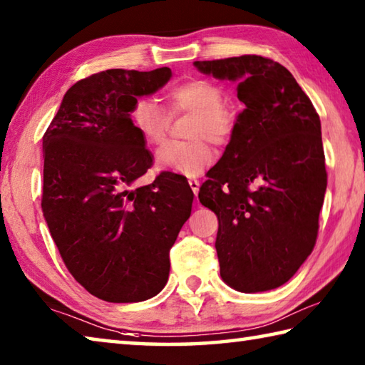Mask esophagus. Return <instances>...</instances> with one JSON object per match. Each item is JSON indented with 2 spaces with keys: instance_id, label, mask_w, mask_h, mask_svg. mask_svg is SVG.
Masks as SVG:
<instances>
[{
  "instance_id": "1",
  "label": "esophagus",
  "mask_w": 365,
  "mask_h": 365,
  "mask_svg": "<svg viewBox=\"0 0 365 365\" xmlns=\"http://www.w3.org/2000/svg\"><path fill=\"white\" fill-rule=\"evenodd\" d=\"M191 190H193V193L197 195V191H200V180H196V178H190L188 180Z\"/></svg>"
}]
</instances>
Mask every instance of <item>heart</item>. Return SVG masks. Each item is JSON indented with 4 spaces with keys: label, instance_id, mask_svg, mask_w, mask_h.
Wrapping results in <instances>:
<instances>
[{
    "label": "heart",
    "instance_id": "1",
    "mask_svg": "<svg viewBox=\"0 0 365 365\" xmlns=\"http://www.w3.org/2000/svg\"><path fill=\"white\" fill-rule=\"evenodd\" d=\"M170 114L190 113L195 115L187 143H168L156 153L158 168L187 177L200 175L214 163V145H225L235 132V114L225 106L224 91L206 78H191L168 91ZM130 123L148 145H160L168 137L170 117L151 98H138L130 109Z\"/></svg>",
    "mask_w": 365,
    "mask_h": 365
}]
</instances>
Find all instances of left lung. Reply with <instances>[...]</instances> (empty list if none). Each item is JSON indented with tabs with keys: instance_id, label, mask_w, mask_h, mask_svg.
I'll use <instances>...</instances> for the list:
<instances>
[{
	"instance_id": "left-lung-1",
	"label": "left lung",
	"mask_w": 365,
	"mask_h": 365,
	"mask_svg": "<svg viewBox=\"0 0 365 365\" xmlns=\"http://www.w3.org/2000/svg\"><path fill=\"white\" fill-rule=\"evenodd\" d=\"M193 64L206 76L237 82L245 104L197 195L219 219L220 277L242 293L279 288L316 245L327 190L319 114L292 72L269 58Z\"/></svg>"
}]
</instances>
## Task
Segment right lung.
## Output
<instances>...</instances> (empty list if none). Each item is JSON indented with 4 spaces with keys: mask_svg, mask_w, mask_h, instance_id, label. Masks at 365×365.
<instances>
[{
    "mask_svg": "<svg viewBox=\"0 0 365 365\" xmlns=\"http://www.w3.org/2000/svg\"><path fill=\"white\" fill-rule=\"evenodd\" d=\"M172 71L109 69L78 80L43 135L41 209L59 255L86 292L109 302L156 296L169 279V251L188 220L193 191L183 175L153 165L130 123L137 98L156 93Z\"/></svg>",
    "mask_w": 365,
    "mask_h": 365,
    "instance_id": "1",
    "label": "right lung"
}]
</instances>
